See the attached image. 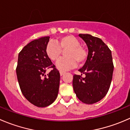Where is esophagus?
I'll list each match as a JSON object with an SVG mask.
<instances>
[{"mask_svg": "<svg viewBox=\"0 0 130 130\" xmlns=\"http://www.w3.org/2000/svg\"><path fill=\"white\" fill-rule=\"evenodd\" d=\"M65 72H63V71H60V75H61V76H62V75H63L64 74H65Z\"/></svg>", "mask_w": 130, "mask_h": 130, "instance_id": "34e87169", "label": "esophagus"}]
</instances>
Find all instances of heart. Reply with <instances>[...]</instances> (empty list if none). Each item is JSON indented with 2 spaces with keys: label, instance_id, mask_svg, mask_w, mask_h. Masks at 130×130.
I'll use <instances>...</instances> for the list:
<instances>
[{
  "label": "heart",
  "instance_id": "1",
  "mask_svg": "<svg viewBox=\"0 0 130 130\" xmlns=\"http://www.w3.org/2000/svg\"><path fill=\"white\" fill-rule=\"evenodd\" d=\"M65 50V57L58 61L56 67L60 70H67L76 65L77 61L79 64L84 62L87 54L83 47L80 46L79 40L73 36L67 35L56 40V42L51 41L46 47V53L49 58L56 61L60 57L61 50Z\"/></svg>",
  "mask_w": 130,
  "mask_h": 130
}]
</instances>
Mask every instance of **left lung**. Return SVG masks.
Masks as SVG:
<instances>
[{"label":"left lung","instance_id":"8db88e82","mask_svg":"<svg viewBox=\"0 0 130 130\" xmlns=\"http://www.w3.org/2000/svg\"><path fill=\"white\" fill-rule=\"evenodd\" d=\"M88 49L87 60L79 70L85 74L73 77V88L78 99L86 104H93L101 100L110 88L112 79L114 65L112 53L108 46L99 37L90 34H79Z\"/></svg>","mask_w":130,"mask_h":130}]
</instances>
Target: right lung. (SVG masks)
I'll return each mask as SVG.
<instances>
[{
  "instance_id": "1",
  "label": "right lung",
  "mask_w": 130,
  "mask_h": 130,
  "mask_svg": "<svg viewBox=\"0 0 130 130\" xmlns=\"http://www.w3.org/2000/svg\"><path fill=\"white\" fill-rule=\"evenodd\" d=\"M50 37H41L25 46L18 55L16 75L24 96L39 107L51 105L57 98L60 75L46 53ZM54 69L47 75V69Z\"/></svg>"
}]
</instances>
